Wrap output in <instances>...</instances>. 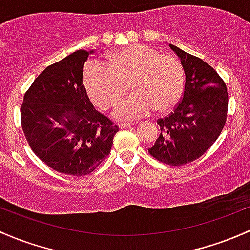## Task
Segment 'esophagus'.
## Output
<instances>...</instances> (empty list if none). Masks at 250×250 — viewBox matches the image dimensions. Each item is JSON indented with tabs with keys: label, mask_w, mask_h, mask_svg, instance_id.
<instances>
[{
	"label": "esophagus",
	"mask_w": 250,
	"mask_h": 250,
	"mask_svg": "<svg viewBox=\"0 0 250 250\" xmlns=\"http://www.w3.org/2000/svg\"><path fill=\"white\" fill-rule=\"evenodd\" d=\"M133 125H134V123H121L118 127H120L121 129H125V128H130V127H133Z\"/></svg>",
	"instance_id": "1"
}]
</instances>
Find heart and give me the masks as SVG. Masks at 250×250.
Listing matches in <instances>:
<instances>
[{
  "instance_id": "obj_1",
  "label": "heart",
  "mask_w": 250,
  "mask_h": 250,
  "mask_svg": "<svg viewBox=\"0 0 250 250\" xmlns=\"http://www.w3.org/2000/svg\"><path fill=\"white\" fill-rule=\"evenodd\" d=\"M83 83L91 101L104 110L122 98L130 83L135 92L114 109L115 118L130 121L147 116L154 109L159 112L173 109L183 94L185 70L173 55L134 44L110 54L107 65L88 62Z\"/></svg>"
}]
</instances>
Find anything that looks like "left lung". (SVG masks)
Masks as SVG:
<instances>
[{"label": "left lung", "mask_w": 250, "mask_h": 250, "mask_svg": "<svg viewBox=\"0 0 250 250\" xmlns=\"http://www.w3.org/2000/svg\"><path fill=\"white\" fill-rule=\"evenodd\" d=\"M169 46L183 65L185 93L173 112L157 121L160 135L148 152L164 164L178 167L198 159L213 145L227 122L229 97L225 83L211 65Z\"/></svg>", "instance_id": "left-lung-1"}]
</instances>
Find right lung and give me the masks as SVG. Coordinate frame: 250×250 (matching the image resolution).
Here are the masks:
<instances>
[{
    "mask_svg": "<svg viewBox=\"0 0 250 250\" xmlns=\"http://www.w3.org/2000/svg\"><path fill=\"white\" fill-rule=\"evenodd\" d=\"M93 52L77 50L46 67L23 96L21 125L36 156L65 175L93 171L111 151L118 127L97 111L83 83Z\"/></svg>",
    "mask_w": 250,
    "mask_h": 250,
    "instance_id": "1",
    "label": "right lung"
}]
</instances>
